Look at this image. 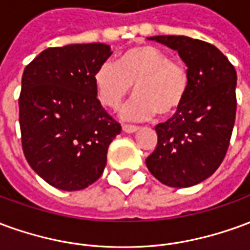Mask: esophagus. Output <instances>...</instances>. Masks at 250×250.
<instances>
[{
  "instance_id": "1",
  "label": "esophagus",
  "mask_w": 250,
  "mask_h": 250,
  "mask_svg": "<svg viewBox=\"0 0 250 250\" xmlns=\"http://www.w3.org/2000/svg\"><path fill=\"white\" fill-rule=\"evenodd\" d=\"M138 130H139V127H138V125H123V131H125V132H128V134H131V132H135V131Z\"/></svg>"
}]
</instances>
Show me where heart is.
Returning <instances> with one entry per match:
<instances>
[{
	"mask_svg": "<svg viewBox=\"0 0 250 250\" xmlns=\"http://www.w3.org/2000/svg\"><path fill=\"white\" fill-rule=\"evenodd\" d=\"M99 98L104 105L118 109L135 85V98L122 116L130 120L150 119L157 114L168 116L184 104L190 79L182 62L170 60L167 53L151 45L125 51L118 64L104 62L95 73Z\"/></svg>",
	"mask_w": 250,
	"mask_h": 250,
	"instance_id": "obj_1",
	"label": "heart"
}]
</instances>
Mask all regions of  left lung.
Masks as SVG:
<instances>
[{"label": "left lung", "mask_w": 250, "mask_h": 250, "mask_svg": "<svg viewBox=\"0 0 250 250\" xmlns=\"http://www.w3.org/2000/svg\"><path fill=\"white\" fill-rule=\"evenodd\" d=\"M150 40L178 52L190 85L173 118L155 127L158 143L146 166L166 186L190 188L209 178L226 155L236 120V69L209 42L186 36Z\"/></svg>", "instance_id": "1"}]
</instances>
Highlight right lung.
Returning <instances> with one entry per match:
<instances>
[{"instance_id": "1", "label": "right lung", "mask_w": 250, "mask_h": 250, "mask_svg": "<svg viewBox=\"0 0 250 250\" xmlns=\"http://www.w3.org/2000/svg\"><path fill=\"white\" fill-rule=\"evenodd\" d=\"M112 55L107 44L48 48L22 73L19 99L22 150L53 188L75 191L98 181L122 127L98 99L95 73Z\"/></svg>"}]
</instances>
